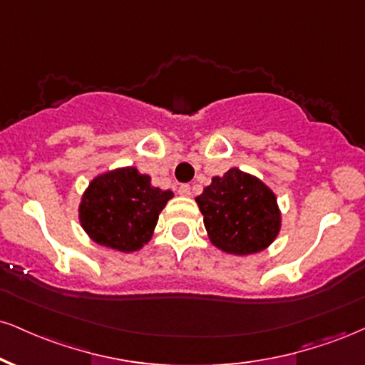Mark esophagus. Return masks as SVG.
Wrapping results in <instances>:
<instances>
[{
	"mask_svg": "<svg viewBox=\"0 0 365 365\" xmlns=\"http://www.w3.org/2000/svg\"><path fill=\"white\" fill-rule=\"evenodd\" d=\"M178 194L180 195H183V197H188L192 194V190H190V185H180V188H178Z\"/></svg>",
	"mask_w": 365,
	"mask_h": 365,
	"instance_id": "esophagus-1",
	"label": "esophagus"
}]
</instances>
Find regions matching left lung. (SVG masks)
Returning a JSON list of instances; mask_svg holds the SVG:
<instances>
[{
  "label": "left lung",
  "mask_w": 365,
  "mask_h": 365,
  "mask_svg": "<svg viewBox=\"0 0 365 365\" xmlns=\"http://www.w3.org/2000/svg\"><path fill=\"white\" fill-rule=\"evenodd\" d=\"M209 240L221 252L252 255L274 243L280 231L277 197L260 178L227 170L195 199Z\"/></svg>",
  "instance_id": "8db88e82"
}]
</instances>
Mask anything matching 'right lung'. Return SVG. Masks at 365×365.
Listing matches in <instances>:
<instances>
[{"instance_id":"1","label":"right lung","mask_w":365,"mask_h":365,"mask_svg":"<svg viewBox=\"0 0 365 365\" xmlns=\"http://www.w3.org/2000/svg\"><path fill=\"white\" fill-rule=\"evenodd\" d=\"M173 197L151 185L134 166L98 175L81 197L80 222L95 243L122 253L138 252L151 240L160 212Z\"/></svg>"}]
</instances>
